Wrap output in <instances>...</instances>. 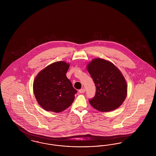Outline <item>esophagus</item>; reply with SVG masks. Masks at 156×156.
Instances as JSON below:
<instances>
[{"label": "esophagus", "instance_id": "esophagus-1", "mask_svg": "<svg viewBox=\"0 0 156 156\" xmlns=\"http://www.w3.org/2000/svg\"><path fill=\"white\" fill-rule=\"evenodd\" d=\"M85 92V89H83V88L79 90V92H80V94H83V93H84Z\"/></svg>", "mask_w": 156, "mask_h": 156}]
</instances>
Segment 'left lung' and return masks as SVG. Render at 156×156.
<instances>
[{"instance_id": "8db88e82", "label": "left lung", "mask_w": 156, "mask_h": 156, "mask_svg": "<svg viewBox=\"0 0 156 156\" xmlns=\"http://www.w3.org/2000/svg\"><path fill=\"white\" fill-rule=\"evenodd\" d=\"M87 70L96 87L95 97L89 99L90 105L104 112L119 108L127 91L126 80L119 69L107 60L95 58L88 64Z\"/></svg>"}]
</instances>
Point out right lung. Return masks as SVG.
<instances>
[{
    "label": "right lung",
    "instance_id": "add662e5",
    "mask_svg": "<svg viewBox=\"0 0 156 156\" xmlns=\"http://www.w3.org/2000/svg\"><path fill=\"white\" fill-rule=\"evenodd\" d=\"M69 67L66 62L57 61L45 67L36 76L34 94L46 111L61 112L74 102L77 91L66 76Z\"/></svg>",
    "mask_w": 156,
    "mask_h": 156
}]
</instances>
